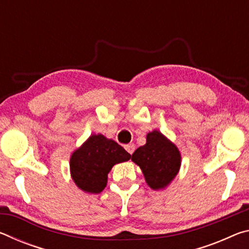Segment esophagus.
<instances>
[{"label":"esophagus","instance_id":"esophagus-1","mask_svg":"<svg viewBox=\"0 0 249 249\" xmlns=\"http://www.w3.org/2000/svg\"><path fill=\"white\" fill-rule=\"evenodd\" d=\"M125 147V149H126V151H127L128 154H130L132 155L134 151H135V146L133 145V144H128V145H125L124 146Z\"/></svg>","mask_w":249,"mask_h":249}]
</instances>
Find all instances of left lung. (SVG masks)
<instances>
[{
  "instance_id": "8db88e82",
  "label": "left lung",
  "mask_w": 249,
  "mask_h": 249,
  "mask_svg": "<svg viewBox=\"0 0 249 249\" xmlns=\"http://www.w3.org/2000/svg\"><path fill=\"white\" fill-rule=\"evenodd\" d=\"M132 160L141 167L147 184L153 190L165 189L181 166L179 149L158 130L147 134L146 144L134 151Z\"/></svg>"
}]
</instances>
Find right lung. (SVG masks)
I'll list each match as a JSON object with an SVG mask.
<instances>
[{
  "label": "right lung",
  "mask_w": 249,
  "mask_h": 249,
  "mask_svg": "<svg viewBox=\"0 0 249 249\" xmlns=\"http://www.w3.org/2000/svg\"><path fill=\"white\" fill-rule=\"evenodd\" d=\"M129 159L130 155L116 142L93 134L71 155V177L82 191L96 195L107 187L112 167Z\"/></svg>",
  "instance_id": "add662e5"
}]
</instances>
